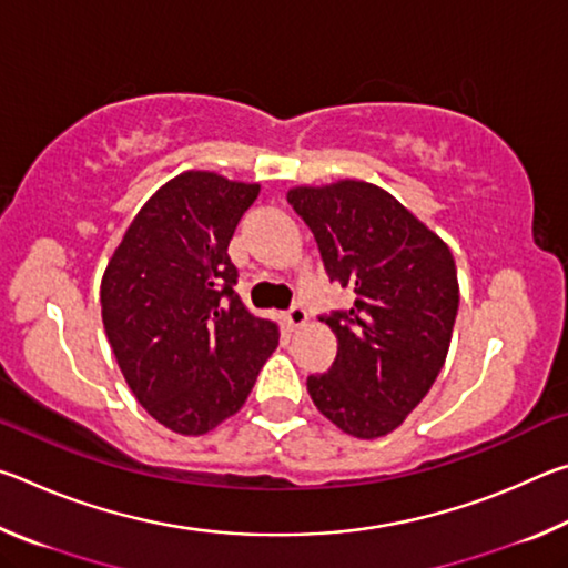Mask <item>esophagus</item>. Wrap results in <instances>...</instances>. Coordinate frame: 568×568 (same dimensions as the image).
Returning <instances> with one entry per match:
<instances>
[{"instance_id":"obj_1","label":"esophagus","mask_w":568,"mask_h":568,"mask_svg":"<svg viewBox=\"0 0 568 568\" xmlns=\"http://www.w3.org/2000/svg\"><path fill=\"white\" fill-rule=\"evenodd\" d=\"M283 321H285L287 328H291V331H297V328H303V325H305V321H307V313L303 311L301 305H293L291 311H287V313L283 315Z\"/></svg>"}]
</instances>
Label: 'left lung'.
Masks as SVG:
<instances>
[{"mask_svg": "<svg viewBox=\"0 0 568 568\" xmlns=\"http://www.w3.org/2000/svg\"><path fill=\"white\" fill-rule=\"evenodd\" d=\"M313 230L331 281L353 287L351 311L325 323L338 338L328 373L307 393L343 434L373 440L396 430L434 386L458 313L448 245L378 185L335 180L287 190Z\"/></svg>", "mask_w": 568, "mask_h": 568, "instance_id": "obj_1", "label": "left lung"}]
</instances>
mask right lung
<instances>
[{"mask_svg":"<svg viewBox=\"0 0 568 568\" xmlns=\"http://www.w3.org/2000/svg\"><path fill=\"white\" fill-rule=\"evenodd\" d=\"M257 182L187 170L152 195L114 247L102 323L134 398L180 436L235 416L281 341L235 293L227 245Z\"/></svg>","mask_w":568,"mask_h":568,"instance_id":"right-lung-1","label":"right lung"}]
</instances>
